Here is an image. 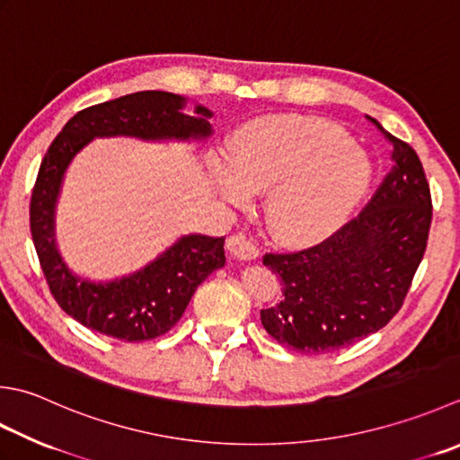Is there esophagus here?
Listing matches in <instances>:
<instances>
[{"label":"esophagus","mask_w":460,"mask_h":460,"mask_svg":"<svg viewBox=\"0 0 460 460\" xmlns=\"http://www.w3.org/2000/svg\"><path fill=\"white\" fill-rule=\"evenodd\" d=\"M227 251L229 253L233 255V257H237V259H241V261H251V259H257L259 257V249H257V245L251 239H247L245 235H231L229 239H227Z\"/></svg>","instance_id":"1"}]
</instances>
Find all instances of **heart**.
<instances>
[{
  "label": "heart",
  "mask_w": 460,
  "mask_h": 460,
  "mask_svg": "<svg viewBox=\"0 0 460 460\" xmlns=\"http://www.w3.org/2000/svg\"><path fill=\"white\" fill-rule=\"evenodd\" d=\"M219 191L233 203L265 193V219L287 243H311L339 227L361 201L371 165L339 125L305 115L249 123L213 161Z\"/></svg>",
  "instance_id": "1"
}]
</instances>
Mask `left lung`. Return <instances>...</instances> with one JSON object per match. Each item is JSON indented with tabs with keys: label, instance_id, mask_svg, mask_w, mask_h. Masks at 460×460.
<instances>
[{
	"label": "left lung",
	"instance_id": "left-lung-1",
	"mask_svg": "<svg viewBox=\"0 0 460 460\" xmlns=\"http://www.w3.org/2000/svg\"><path fill=\"white\" fill-rule=\"evenodd\" d=\"M368 119L393 159L373 199L319 245L263 257L283 295L261 309V323L277 343L305 355L332 353L383 329L402 307L427 249L433 203L420 159Z\"/></svg>",
	"mask_w": 460,
	"mask_h": 460
}]
</instances>
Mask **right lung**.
Here are the masks:
<instances>
[{
    "instance_id": "1",
    "label": "right lung",
    "mask_w": 460,
    "mask_h": 460,
    "mask_svg": "<svg viewBox=\"0 0 460 460\" xmlns=\"http://www.w3.org/2000/svg\"><path fill=\"white\" fill-rule=\"evenodd\" d=\"M185 97L169 92H137L79 111L45 153L31 193V239L53 299L84 327L125 343L165 335L181 319L197 287L225 265V237L183 235L139 271L95 283L71 273L59 255L58 197L71 159L95 137H209L213 113L197 105L195 117L185 115Z\"/></svg>"
}]
</instances>
